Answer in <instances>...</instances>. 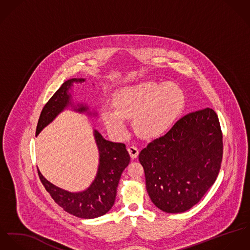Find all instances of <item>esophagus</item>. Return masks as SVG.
<instances>
[{
	"instance_id": "esophagus-1",
	"label": "esophagus",
	"mask_w": 250,
	"mask_h": 250,
	"mask_svg": "<svg viewBox=\"0 0 250 250\" xmlns=\"http://www.w3.org/2000/svg\"><path fill=\"white\" fill-rule=\"evenodd\" d=\"M127 150H128V152H129V154H130V157H131L132 159H135V158L138 156L139 149L137 148V146H128Z\"/></svg>"
}]
</instances>
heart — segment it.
Here are the masks:
<instances>
[{"label": "heart", "mask_w": 250, "mask_h": 250, "mask_svg": "<svg viewBox=\"0 0 250 250\" xmlns=\"http://www.w3.org/2000/svg\"><path fill=\"white\" fill-rule=\"evenodd\" d=\"M114 111L102 113L104 125L114 135L125 134L124 119L133 118V127L140 137L161 136L174 124L184 104V93L174 83L147 81L125 86L113 98Z\"/></svg>", "instance_id": "obj_1"}]
</instances>
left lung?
Masks as SVG:
<instances>
[{
    "label": "left lung",
    "mask_w": 250,
    "mask_h": 250,
    "mask_svg": "<svg viewBox=\"0 0 250 250\" xmlns=\"http://www.w3.org/2000/svg\"><path fill=\"white\" fill-rule=\"evenodd\" d=\"M222 159L221 125L211 108L187 114L139 154L147 194L169 214L185 212L202 198L216 181Z\"/></svg>",
    "instance_id": "left-lung-1"
}]
</instances>
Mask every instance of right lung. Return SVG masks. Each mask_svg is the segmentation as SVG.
<instances>
[{
  "mask_svg": "<svg viewBox=\"0 0 250 250\" xmlns=\"http://www.w3.org/2000/svg\"><path fill=\"white\" fill-rule=\"evenodd\" d=\"M84 82L85 79H71L60 86L40 114L36 136L61 112L70 107L74 111L97 117V112L91 111L87 104H76L72 99L70 91L74 84ZM93 135L99 150V166L93 182L84 191L73 193L59 188L48 181L38 169L42 184L56 203L67 213L86 220L104 216L111 209L121 175L130 161L125 144L105 140L97 129L93 130Z\"/></svg>",
  "mask_w": 250,
  "mask_h": 250,
  "instance_id": "obj_1",
  "label": "right lung"
}]
</instances>
